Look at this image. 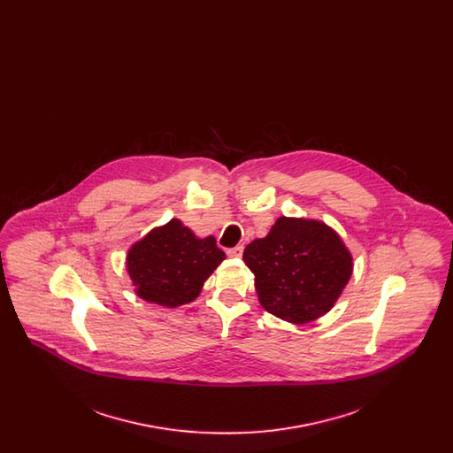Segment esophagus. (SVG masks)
Returning <instances> with one entry per match:
<instances>
[{"mask_svg":"<svg viewBox=\"0 0 453 453\" xmlns=\"http://www.w3.org/2000/svg\"><path fill=\"white\" fill-rule=\"evenodd\" d=\"M242 246H236V248H231V250H227V255L231 257V258H241L242 257Z\"/></svg>","mask_w":453,"mask_h":453,"instance_id":"obj_1","label":"esophagus"}]
</instances>
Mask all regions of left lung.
Returning a JSON list of instances; mask_svg holds the SVG:
<instances>
[{
	"label": "left lung",
	"instance_id": "left-lung-1",
	"mask_svg": "<svg viewBox=\"0 0 453 453\" xmlns=\"http://www.w3.org/2000/svg\"><path fill=\"white\" fill-rule=\"evenodd\" d=\"M242 259L255 275L261 307L281 321L307 324L323 318L343 294L353 257L323 220L281 216L255 239Z\"/></svg>",
	"mask_w": 453,
	"mask_h": 453
}]
</instances>
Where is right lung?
Wrapping results in <instances>:
<instances>
[{"label":"right lung","instance_id":"right-lung-1","mask_svg":"<svg viewBox=\"0 0 453 453\" xmlns=\"http://www.w3.org/2000/svg\"><path fill=\"white\" fill-rule=\"evenodd\" d=\"M224 258L216 237H198L173 217L130 246L126 268L137 297L174 309L200 296Z\"/></svg>","mask_w":453,"mask_h":453}]
</instances>
